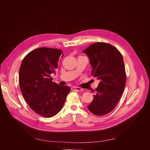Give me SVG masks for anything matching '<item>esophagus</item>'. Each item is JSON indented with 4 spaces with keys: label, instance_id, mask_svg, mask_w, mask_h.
I'll return each instance as SVG.
<instances>
[{
    "label": "esophagus",
    "instance_id": "obj_1",
    "mask_svg": "<svg viewBox=\"0 0 150 150\" xmlns=\"http://www.w3.org/2000/svg\"><path fill=\"white\" fill-rule=\"evenodd\" d=\"M72 91H82L83 89L81 88L80 87H76V86H73L71 88Z\"/></svg>",
    "mask_w": 150,
    "mask_h": 150
}]
</instances>
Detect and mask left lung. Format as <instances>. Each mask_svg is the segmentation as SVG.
Wrapping results in <instances>:
<instances>
[{
	"mask_svg": "<svg viewBox=\"0 0 150 150\" xmlns=\"http://www.w3.org/2000/svg\"><path fill=\"white\" fill-rule=\"evenodd\" d=\"M83 53L89 58L92 75L100 80L87 107L94 115H105L115 107L124 91L127 77L122 56L115 47L103 42L90 45Z\"/></svg>",
	"mask_w": 150,
	"mask_h": 150,
	"instance_id": "8db88e82",
	"label": "left lung"
}]
</instances>
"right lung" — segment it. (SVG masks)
Segmentation results:
<instances>
[{"instance_id":"right-lung-1","label":"right lung","mask_w":150,"mask_h":150,"mask_svg":"<svg viewBox=\"0 0 150 150\" xmlns=\"http://www.w3.org/2000/svg\"><path fill=\"white\" fill-rule=\"evenodd\" d=\"M62 51L41 47L30 51L23 58L19 71L22 96L29 106L38 114L52 117L62 108L70 88L52 82ZM61 57V58H62Z\"/></svg>"}]
</instances>
